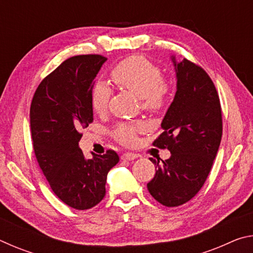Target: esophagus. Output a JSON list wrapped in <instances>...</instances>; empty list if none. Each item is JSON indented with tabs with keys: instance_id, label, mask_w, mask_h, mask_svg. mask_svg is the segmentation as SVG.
Masks as SVG:
<instances>
[{
	"instance_id": "1",
	"label": "esophagus",
	"mask_w": 253,
	"mask_h": 253,
	"mask_svg": "<svg viewBox=\"0 0 253 253\" xmlns=\"http://www.w3.org/2000/svg\"><path fill=\"white\" fill-rule=\"evenodd\" d=\"M138 157V155L137 154H134V153H124L122 155V160L123 161H132L135 160V158Z\"/></svg>"
}]
</instances>
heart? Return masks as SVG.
<instances>
[{
  "label": "heart",
  "mask_w": 253,
  "mask_h": 253,
  "mask_svg": "<svg viewBox=\"0 0 253 253\" xmlns=\"http://www.w3.org/2000/svg\"><path fill=\"white\" fill-rule=\"evenodd\" d=\"M110 77L119 88L127 89L139 97L144 109L157 111L166 105L170 85L162 77V71L143 55H131L122 60L113 68ZM111 90L109 85L98 81L91 89L90 104L97 114H104L108 108ZM144 129L142 123H121L114 129V136L123 145L135 143L136 134Z\"/></svg>",
  "instance_id": "heart-1"
}]
</instances>
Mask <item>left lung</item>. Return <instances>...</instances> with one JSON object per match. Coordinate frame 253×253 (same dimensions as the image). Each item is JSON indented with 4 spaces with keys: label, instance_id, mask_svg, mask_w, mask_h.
Listing matches in <instances>:
<instances>
[{
    "label": "left lung",
    "instance_id": "1",
    "mask_svg": "<svg viewBox=\"0 0 253 253\" xmlns=\"http://www.w3.org/2000/svg\"><path fill=\"white\" fill-rule=\"evenodd\" d=\"M176 93L162 122L163 132L154 140L158 148H168L169 160L151 161L155 176L147 188L157 202L178 207L190 201L207 181L222 137V113L217 91L200 66L183 59L177 62Z\"/></svg>",
    "mask_w": 253,
    "mask_h": 253
}]
</instances>
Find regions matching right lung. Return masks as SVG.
I'll use <instances>...</instances> for the list:
<instances>
[{"mask_svg": "<svg viewBox=\"0 0 253 253\" xmlns=\"http://www.w3.org/2000/svg\"><path fill=\"white\" fill-rule=\"evenodd\" d=\"M107 58L75 55L41 81L32 98L30 126L33 149L51 190L76 210L97 205L106 194L107 174L119 162L115 151L85 160L81 130L93 121L90 92Z\"/></svg>", "mask_w": 253, "mask_h": 253, "instance_id": "right-lung-1", "label": "right lung"}]
</instances>
